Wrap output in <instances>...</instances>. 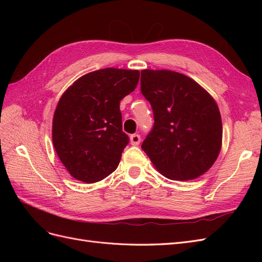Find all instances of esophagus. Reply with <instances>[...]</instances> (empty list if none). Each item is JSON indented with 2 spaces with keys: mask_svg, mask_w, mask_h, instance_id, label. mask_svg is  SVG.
<instances>
[{
  "mask_svg": "<svg viewBox=\"0 0 262 262\" xmlns=\"http://www.w3.org/2000/svg\"><path fill=\"white\" fill-rule=\"evenodd\" d=\"M130 142L132 145H139L141 142L140 134H132V136H130Z\"/></svg>",
  "mask_w": 262,
  "mask_h": 262,
  "instance_id": "1",
  "label": "esophagus"
}]
</instances>
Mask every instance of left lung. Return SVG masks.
I'll use <instances>...</instances> for the list:
<instances>
[{
  "label": "left lung",
  "instance_id": "8db88e82",
  "mask_svg": "<svg viewBox=\"0 0 262 262\" xmlns=\"http://www.w3.org/2000/svg\"><path fill=\"white\" fill-rule=\"evenodd\" d=\"M141 93L153 109L154 125L142 143L156 169L173 180L203 175L222 146V120L211 95L184 74L141 71Z\"/></svg>",
  "mask_w": 262,
  "mask_h": 262
}]
</instances>
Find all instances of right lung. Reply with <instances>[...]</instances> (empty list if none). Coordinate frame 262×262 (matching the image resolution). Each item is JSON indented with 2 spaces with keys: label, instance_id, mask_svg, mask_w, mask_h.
I'll list each match as a JSON object with an SVG mask.
<instances>
[{
  "label": "right lung",
  "instance_id": "add662e5",
  "mask_svg": "<svg viewBox=\"0 0 262 262\" xmlns=\"http://www.w3.org/2000/svg\"><path fill=\"white\" fill-rule=\"evenodd\" d=\"M137 70L107 68L78 78L62 95L52 122L60 161L75 179L93 184L118 167L129 137L120 100L138 85Z\"/></svg>",
  "mask_w": 262,
  "mask_h": 262
}]
</instances>
